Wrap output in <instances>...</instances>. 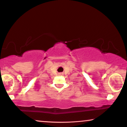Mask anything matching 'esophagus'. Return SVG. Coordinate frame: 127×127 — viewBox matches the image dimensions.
<instances>
[{
    "label": "esophagus",
    "mask_w": 127,
    "mask_h": 127,
    "mask_svg": "<svg viewBox=\"0 0 127 127\" xmlns=\"http://www.w3.org/2000/svg\"><path fill=\"white\" fill-rule=\"evenodd\" d=\"M60 74H63V73H60Z\"/></svg>",
    "instance_id": "esophagus-1"
}]
</instances>
